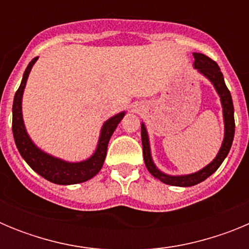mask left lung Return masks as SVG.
Segmentation results:
<instances>
[{"instance_id": "left-lung-1", "label": "left lung", "mask_w": 249, "mask_h": 249, "mask_svg": "<svg viewBox=\"0 0 249 249\" xmlns=\"http://www.w3.org/2000/svg\"><path fill=\"white\" fill-rule=\"evenodd\" d=\"M193 57H195V68H197L203 76H206L213 83L215 91H217V93L221 97L222 107H223L224 138L218 155L215 156L214 160L210 164H207L204 168H202L201 171L186 176H168L166 173L160 172V169L153 163V160H152L151 157V149H149L148 135H147L146 127L142 123V127H141V137H142V147H143V160L147 169H148L149 173L153 177L160 179L163 183L171 184V186H195V184L201 183L202 181H204L211 175H213L218 169V167L221 166L224 158L227 157L231 146H232L233 137H234V127H236V124H234V108H233L232 96H231L230 89H227V86L224 83V78L221 72V68L218 67V65L213 59H211L206 54L196 53L195 52Z\"/></svg>"}]
</instances>
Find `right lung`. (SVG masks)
Returning <instances> with one entry per match:
<instances>
[{
  "label": "right lung",
  "mask_w": 249,
  "mask_h": 249,
  "mask_svg": "<svg viewBox=\"0 0 249 249\" xmlns=\"http://www.w3.org/2000/svg\"><path fill=\"white\" fill-rule=\"evenodd\" d=\"M37 58L38 57H35L28 63L23 77H22L21 85L13 98L12 132L15 143H16L22 158L27 162L28 166L39 176L46 178L47 181L56 184H76L89 181L97 175L102 168L106 155H107L109 138L113 135L114 129L124 116V112H121L109 118L108 121H106L101 129V136L96 152L89 160L71 163V162H66V160L54 158L45 153L31 141L30 136L26 132L25 124H23V118H22V94H23V89L26 87L31 68L35 65Z\"/></svg>",
  "instance_id": "add662e5"
}]
</instances>
